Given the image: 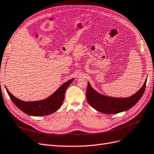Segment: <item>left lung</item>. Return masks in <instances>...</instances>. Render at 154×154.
<instances>
[{"instance_id": "1", "label": "left lung", "mask_w": 154, "mask_h": 154, "mask_svg": "<svg viewBox=\"0 0 154 154\" xmlns=\"http://www.w3.org/2000/svg\"><path fill=\"white\" fill-rule=\"evenodd\" d=\"M146 81L138 91L128 98H115L100 95L88 82L86 98L91 106L97 111L105 114H116L132 107L140 100L146 88Z\"/></svg>"}]
</instances>
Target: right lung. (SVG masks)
<instances>
[{
  "label": "right lung",
  "instance_id": "obj_1",
  "mask_svg": "<svg viewBox=\"0 0 154 154\" xmlns=\"http://www.w3.org/2000/svg\"><path fill=\"white\" fill-rule=\"evenodd\" d=\"M73 81V79L62 84L56 92L47 98L36 102H24L19 100L8 91L6 87V89L11 100L22 111L30 116H44L51 115L61 107L64 98V93Z\"/></svg>",
  "mask_w": 154,
  "mask_h": 154
}]
</instances>
